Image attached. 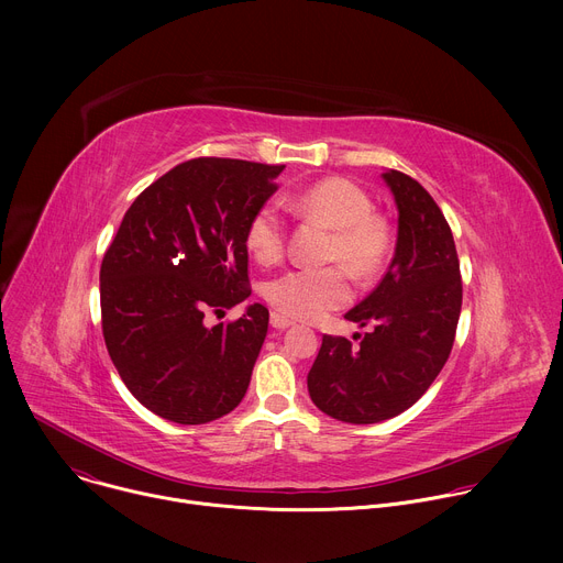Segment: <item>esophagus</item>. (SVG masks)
Listing matches in <instances>:
<instances>
[{"instance_id":"obj_1","label":"esophagus","mask_w":563,"mask_h":563,"mask_svg":"<svg viewBox=\"0 0 563 563\" xmlns=\"http://www.w3.org/2000/svg\"><path fill=\"white\" fill-rule=\"evenodd\" d=\"M269 320H272V328H274V330H287L289 325H294L291 320H289L287 316H283L280 311H272V318H269Z\"/></svg>"}]
</instances>
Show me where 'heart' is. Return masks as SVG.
<instances>
[{
	"instance_id": "b5f03b06",
	"label": "heart",
	"mask_w": 563,
	"mask_h": 563,
	"mask_svg": "<svg viewBox=\"0 0 563 563\" xmlns=\"http://www.w3.org/2000/svg\"><path fill=\"white\" fill-rule=\"evenodd\" d=\"M280 207L300 220L332 229L325 261L341 263L294 269L267 285V300L291 318L318 320L352 300V274L361 280L378 276L394 252L391 222L372 209L369 196L352 180L330 176L280 198ZM245 243L263 265L285 256L287 229L276 202L261 205L245 227ZM346 267L343 268L342 265Z\"/></svg>"
}]
</instances>
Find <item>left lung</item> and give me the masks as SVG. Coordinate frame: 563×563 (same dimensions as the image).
Instances as JSON below:
<instances>
[{"mask_svg": "<svg viewBox=\"0 0 563 563\" xmlns=\"http://www.w3.org/2000/svg\"><path fill=\"white\" fill-rule=\"evenodd\" d=\"M398 209L394 258L376 289L345 313L369 332L323 336L307 374L313 406L367 426L412 408L443 369L461 313V269L450 224L410 176L383 174Z\"/></svg>", "mask_w": 563, "mask_h": 563, "instance_id": "left-lung-1", "label": "left lung"}]
</instances>
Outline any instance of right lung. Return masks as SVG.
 Returning <instances> with one entry per match:
<instances>
[{
	"label": "right lung",
	"mask_w": 563,
	"mask_h": 563,
	"mask_svg": "<svg viewBox=\"0 0 563 563\" xmlns=\"http://www.w3.org/2000/svg\"><path fill=\"white\" fill-rule=\"evenodd\" d=\"M285 165L194 157L129 207L100 267L102 334L129 391L153 415L200 426L243 400L267 336L263 305L209 328L250 298L245 227Z\"/></svg>",
	"instance_id": "right-lung-1"
}]
</instances>
